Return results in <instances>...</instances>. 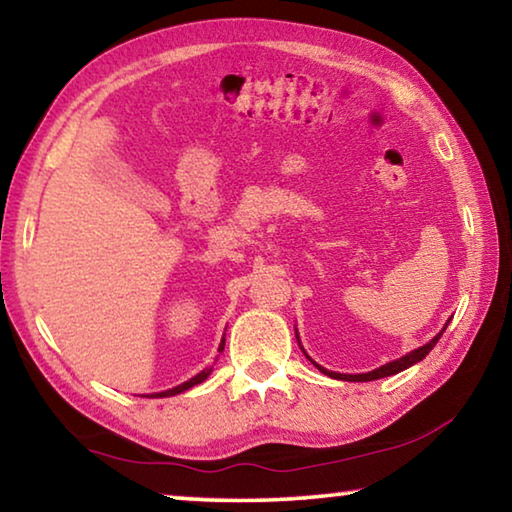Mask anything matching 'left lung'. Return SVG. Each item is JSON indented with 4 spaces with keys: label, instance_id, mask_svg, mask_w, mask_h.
I'll list each match as a JSON object with an SVG mask.
<instances>
[{
    "label": "left lung",
    "instance_id": "left-lung-1",
    "mask_svg": "<svg viewBox=\"0 0 512 512\" xmlns=\"http://www.w3.org/2000/svg\"><path fill=\"white\" fill-rule=\"evenodd\" d=\"M445 329H447V325L443 327V332H445ZM443 332H440L438 336H433V339H431L427 345H422V348H418V350H413V352L406 354V357L397 359V361H391V363H386V366H381V368L372 370V372H363V375H339V372H329V370L320 368V366H318V370L325 372V375H329V377L343 379V381H372V379H381V377H391V375H397V372L411 368L413 363H418V361H422L424 357H427V354L433 350V345H436L440 336H443Z\"/></svg>",
    "mask_w": 512,
    "mask_h": 512
}]
</instances>
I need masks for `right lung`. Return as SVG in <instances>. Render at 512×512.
I'll use <instances>...</instances> for the list:
<instances>
[{"label": "right lung", "mask_w": 512, "mask_h": 512, "mask_svg": "<svg viewBox=\"0 0 512 512\" xmlns=\"http://www.w3.org/2000/svg\"><path fill=\"white\" fill-rule=\"evenodd\" d=\"M223 345H225V339L221 341V345H219V352H223ZM212 372V368H205L203 372H198L196 377H192L189 381H185V384H180V386H176V388H171V391H162V393H158V395H151V397H171V395H178V393H183V391H187V388H192V386H196V384H201V381H205L207 379V375H210Z\"/></svg>", "instance_id": "obj_1"}]
</instances>
